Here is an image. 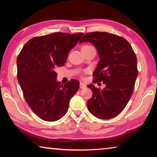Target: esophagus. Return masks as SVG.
Masks as SVG:
<instances>
[{
    "label": "esophagus",
    "instance_id": "obj_1",
    "mask_svg": "<svg viewBox=\"0 0 157 157\" xmlns=\"http://www.w3.org/2000/svg\"><path fill=\"white\" fill-rule=\"evenodd\" d=\"M86 85L83 83H80V85H79V87H80L81 89H83V88H86Z\"/></svg>",
    "mask_w": 157,
    "mask_h": 157
}]
</instances>
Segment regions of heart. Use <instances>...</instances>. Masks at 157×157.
Masks as SVG:
<instances>
[{"mask_svg": "<svg viewBox=\"0 0 157 157\" xmlns=\"http://www.w3.org/2000/svg\"><path fill=\"white\" fill-rule=\"evenodd\" d=\"M91 47V46H90V45H83L82 48H86V47Z\"/></svg>", "mask_w": 157, "mask_h": 157, "instance_id": "b5f03b06", "label": "heart"}]
</instances>
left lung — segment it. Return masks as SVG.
<instances>
[{
    "label": "left lung",
    "instance_id": "left-lung-1",
    "mask_svg": "<svg viewBox=\"0 0 157 157\" xmlns=\"http://www.w3.org/2000/svg\"><path fill=\"white\" fill-rule=\"evenodd\" d=\"M89 42L96 47L100 59L94 76V83L103 81V90L88 86L93 92L88 101L89 112L100 119L108 120L123 110L132 95L137 77V56L124 38L105 32L84 35L80 43Z\"/></svg>",
    "mask_w": 157,
    "mask_h": 157
}]
</instances>
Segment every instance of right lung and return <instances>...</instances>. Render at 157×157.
<instances>
[{"instance_id":"right-lung-1","label":"right lung","mask_w":157,"mask_h":157,"mask_svg":"<svg viewBox=\"0 0 157 157\" xmlns=\"http://www.w3.org/2000/svg\"><path fill=\"white\" fill-rule=\"evenodd\" d=\"M83 33H54L29 40L17 59L18 83L31 110L45 121L54 122L67 113L79 82L64 85L56 80L55 69L63 67L68 54Z\"/></svg>"}]
</instances>
